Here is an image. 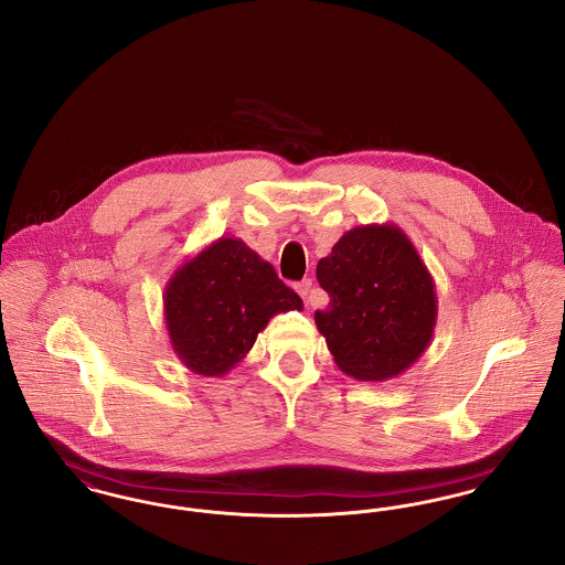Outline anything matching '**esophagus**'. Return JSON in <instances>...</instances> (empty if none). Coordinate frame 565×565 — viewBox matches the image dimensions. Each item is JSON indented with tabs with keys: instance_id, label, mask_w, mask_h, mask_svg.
Returning a JSON list of instances; mask_svg holds the SVG:
<instances>
[{
	"instance_id": "1",
	"label": "esophagus",
	"mask_w": 565,
	"mask_h": 565,
	"mask_svg": "<svg viewBox=\"0 0 565 565\" xmlns=\"http://www.w3.org/2000/svg\"><path fill=\"white\" fill-rule=\"evenodd\" d=\"M296 292L302 296V300L309 305L311 296H313V281L311 279H302L300 284H296Z\"/></svg>"
}]
</instances>
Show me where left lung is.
<instances>
[{
	"label": "left lung",
	"instance_id": "left-lung-1",
	"mask_svg": "<svg viewBox=\"0 0 565 565\" xmlns=\"http://www.w3.org/2000/svg\"><path fill=\"white\" fill-rule=\"evenodd\" d=\"M316 273L330 296L316 326L345 375L387 381L428 350L438 313L434 279L401 226L351 228Z\"/></svg>",
	"mask_w": 565,
	"mask_h": 565
}]
</instances>
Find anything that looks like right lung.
I'll use <instances>...</instances> for the list:
<instances>
[{
    "mask_svg": "<svg viewBox=\"0 0 565 565\" xmlns=\"http://www.w3.org/2000/svg\"><path fill=\"white\" fill-rule=\"evenodd\" d=\"M164 326L192 373L226 375L254 348L273 316L302 300L242 239L220 237L180 265L164 286Z\"/></svg>",
    "mask_w": 565,
    "mask_h": 565,
    "instance_id": "right-lung-1",
    "label": "right lung"
}]
</instances>
